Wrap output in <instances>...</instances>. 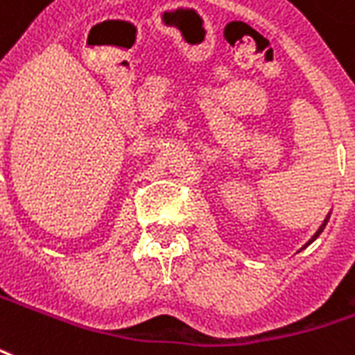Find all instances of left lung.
Segmentation results:
<instances>
[{
  "mask_svg": "<svg viewBox=\"0 0 355 355\" xmlns=\"http://www.w3.org/2000/svg\"><path fill=\"white\" fill-rule=\"evenodd\" d=\"M327 218H329V216H327ZM327 218H325V220H324V224L320 225V230H318V231H316V233H314V237H312V239H311V241H309V243H306V244H311V243H312V241H316V239H318V235H320V233H322V231H324L325 224H327Z\"/></svg>",
  "mask_w": 355,
  "mask_h": 355,
  "instance_id": "left-lung-1",
  "label": "left lung"
}]
</instances>
